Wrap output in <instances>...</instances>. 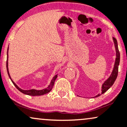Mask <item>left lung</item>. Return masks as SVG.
I'll return each mask as SVG.
<instances>
[{"instance_id":"obj_1","label":"left lung","mask_w":127,"mask_h":127,"mask_svg":"<svg viewBox=\"0 0 127 127\" xmlns=\"http://www.w3.org/2000/svg\"><path fill=\"white\" fill-rule=\"evenodd\" d=\"M113 39H114V44H115V46L116 48V52H117V58H116L115 63V65H114V70H113V71L112 74H111V76L108 78V80L105 81L104 83H103V85H102V94H99L98 95L96 96L95 97L99 96L101 95L102 94H104L105 92L107 91L112 86L113 84L114 83V82H115L116 79H117V77L118 73V65H119V64H120V51H119V50H118V43H117V39H116V38H115L114 37L113 38Z\"/></svg>"}]
</instances>
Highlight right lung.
<instances>
[{"mask_svg":"<svg viewBox=\"0 0 127 127\" xmlns=\"http://www.w3.org/2000/svg\"><path fill=\"white\" fill-rule=\"evenodd\" d=\"M9 48V47H8ZM6 68H7V73H8V75L9 76L10 80H11L12 82L13 83V85H15V86L16 87V88L18 89V90L20 92L23 93V94H25V95H30V96H41V95H43L44 94H46L47 93H48L49 92H50L51 91V89L53 88V86H54V82L56 80V78H57V75H56L53 77V80H52L51 83H50V85L49 86L48 88L47 89H42V90H40V91H37V90H35V89H31V90H22L21 89V88H19L17 85L15 84L14 82H13V80L11 79V77L9 75V70H8V49H7V61H6Z\"/></svg>","mask_w":127,"mask_h":127,"instance_id":"obj_1","label":"right lung"}]
</instances>
